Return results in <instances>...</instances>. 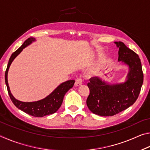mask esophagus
<instances>
[{"instance_id": "obj_1", "label": "esophagus", "mask_w": 150, "mask_h": 150, "mask_svg": "<svg viewBox=\"0 0 150 150\" xmlns=\"http://www.w3.org/2000/svg\"><path fill=\"white\" fill-rule=\"evenodd\" d=\"M83 84V80L81 77H78L75 80V86H80L81 85Z\"/></svg>"}]
</instances>
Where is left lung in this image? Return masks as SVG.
<instances>
[{
	"label": "left lung",
	"mask_w": 150,
	"mask_h": 150,
	"mask_svg": "<svg viewBox=\"0 0 150 150\" xmlns=\"http://www.w3.org/2000/svg\"><path fill=\"white\" fill-rule=\"evenodd\" d=\"M119 48L118 61L130 68L128 79L124 83L108 85L100 79L91 77L87 85L90 94L87 105L95 115L114 116L136 102L143 84L144 74L138 55L122 42H115Z\"/></svg>",
	"instance_id": "1"
}]
</instances>
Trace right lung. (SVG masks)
Segmentation results:
<instances>
[{
  "label": "right lung",
  "instance_id": "obj_1",
  "mask_svg": "<svg viewBox=\"0 0 150 150\" xmlns=\"http://www.w3.org/2000/svg\"><path fill=\"white\" fill-rule=\"evenodd\" d=\"M34 41H35V38H29L18 49L15 51L12 54L9 59L6 71H5V83H6L10 98H11L12 102L18 108H19L20 110L24 111V112L30 115L35 116V117H43L44 116L52 115V114H54L57 111L63 103V97H64L65 93L71 88L73 87L75 81L69 80L62 83L50 95H48L47 97H45L42 100L35 101V102L25 103L16 99L11 94L8 86V79H7L8 69L12 61L14 59V58L22 52L24 47H26L27 45H28Z\"/></svg>",
  "mask_w": 150,
  "mask_h": 150
}]
</instances>
